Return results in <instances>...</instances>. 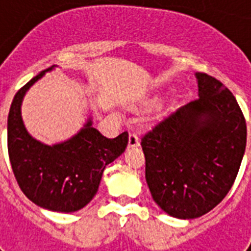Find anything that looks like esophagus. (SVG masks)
<instances>
[{
    "label": "esophagus",
    "mask_w": 251,
    "mask_h": 251,
    "mask_svg": "<svg viewBox=\"0 0 251 251\" xmlns=\"http://www.w3.org/2000/svg\"><path fill=\"white\" fill-rule=\"evenodd\" d=\"M139 145V137L135 131H131L129 134V146L130 147H135V146Z\"/></svg>",
    "instance_id": "obj_1"
}]
</instances>
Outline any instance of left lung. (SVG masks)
Returning <instances> with one entry per match:
<instances>
[{"mask_svg":"<svg viewBox=\"0 0 251 251\" xmlns=\"http://www.w3.org/2000/svg\"><path fill=\"white\" fill-rule=\"evenodd\" d=\"M197 78L199 98L141 141L153 201L178 219L199 218L226 198L246 147V121L233 94L206 73Z\"/></svg>","mask_w":251,"mask_h":251,"instance_id":"obj_1","label":"left lung"}]
</instances>
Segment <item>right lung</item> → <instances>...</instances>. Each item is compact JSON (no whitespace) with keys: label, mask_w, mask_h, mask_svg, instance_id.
Wrapping results in <instances>:
<instances>
[{"label":"right lung","mask_w":251,"mask_h":251,"mask_svg":"<svg viewBox=\"0 0 251 251\" xmlns=\"http://www.w3.org/2000/svg\"><path fill=\"white\" fill-rule=\"evenodd\" d=\"M52 68L33 76L14 96L7 117V151L14 177L29 201L47 210L73 212L94 198L102 172L125 151L129 134L102 137L90 120L64 143L50 147L35 141L22 121V99Z\"/></svg>","instance_id":"right-lung-1"}]
</instances>
